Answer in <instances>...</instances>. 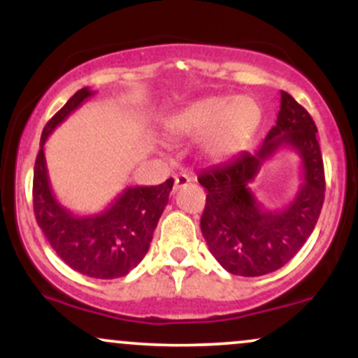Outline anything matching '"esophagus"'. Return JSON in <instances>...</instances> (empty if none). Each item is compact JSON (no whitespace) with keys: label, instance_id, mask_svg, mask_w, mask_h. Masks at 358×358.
Returning a JSON list of instances; mask_svg holds the SVG:
<instances>
[{"label":"esophagus","instance_id":"34e87169","mask_svg":"<svg viewBox=\"0 0 358 358\" xmlns=\"http://www.w3.org/2000/svg\"><path fill=\"white\" fill-rule=\"evenodd\" d=\"M190 183V178H188L187 175H178L175 176V185H173V192H178L180 188L187 187V185Z\"/></svg>","mask_w":358,"mask_h":358}]
</instances>
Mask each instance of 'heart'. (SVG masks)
Masks as SVG:
<instances>
[{
	"mask_svg": "<svg viewBox=\"0 0 358 358\" xmlns=\"http://www.w3.org/2000/svg\"><path fill=\"white\" fill-rule=\"evenodd\" d=\"M262 119L259 102L250 96H208L171 114L165 122L175 141L199 138L200 155L213 163L239 155L254 138Z\"/></svg>",
	"mask_w": 358,
	"mask_h": 358,
	"instance_id": "b5f03b06",
	"label": "heart"
}]
</instances>
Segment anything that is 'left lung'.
<instances>
[{
    "mask_svg": "<svg viewBox=\"0 0 358 358\" xmlns=\"http://www.w3.org/2000/svg\"><path fill=\"white\" fill-rule=\"evenodd\" d=\"M281 147H293L302 159V185L294 202L268 211L250 183ZM207 190L200 229L212 256L231 274L256 278L291 261L313 232L323 207L324 171L316 126L308 110L281 90V108L262 146L199 175Z\"/></svg>",
    "mask_w": 358,
    "mask_h": 358,
    "instance_id": "obj_1",
    "label": "left lung"
}]
</instances>
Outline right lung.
I'll return each mask as SVG.
<instances>
[{
	"label": "right lung",
	"mask_w": 358,
	"mask_h": 358,
	"mask_svg": "<svg viewBox=\"0 0 358 358\" xmlns=\"http://www.w3.org/2000/svg\"><path fill=\"white\" fill-rule=\"evenodd\" d=\"M90 96L94 90L89 87L77 90L43 127L34 171V210L36 224L65 264L84 276L114 279L126 276L146 256L173 178L156 187H127L108 208L94 215H76L60 205L48 182L45 143Z\"/></svg>",
	"instance_id": "right-lung-1"
}]
</instances>
